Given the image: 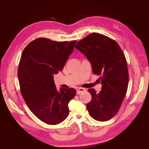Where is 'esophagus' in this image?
Segmentation results:
<instances>
[{"label":"esophagus","mask_w":149,"mask_h":149,"mask_svg":"<svg viewBox=\"0 0 149 149\" xmlns=\"http://www.w3.org/2000/svg\"><path fill=\"white\" fill-rule=\"evenodd\" d=\"M76 91H77L78 94H79L81 93H82L86 91V89L83 88H78L77 89H76Z\"/></svg>","instance_id":"esophagus-1"}]
</instances>
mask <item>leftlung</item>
I'll return each mask as SVG.
<instances>
[{"label":"left lung","mask_w":149,"mask_h":149,"mask_svg":"<svg viewBox=\"0 0 149 149\" xmlns=\"http://www.w3.org/2000/svg\"><path fill=\"white\" fill-rule=\"evenodd\" d=\"M76 48L86 56L94 74L100 76V93L89 89L92 100L87 104L89 113L98 121H106L117 114L127 93L129 71L127 61L115 40L93 33L76 43Z\"/></svg>","instance_id":"1"}]
</instances>
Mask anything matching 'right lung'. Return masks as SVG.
<instances>
[{"label":"right lung","instance_id":"obj_1","mask_svg":"<svg viewBox=\"0 0 149 149\" xmlns=\"http://www.w3.org/2000/svg\"><path fill=\"white\" fill-rule=\"evenodd\" d=\"M76 43L38 38L22 54L17 73L22 96L32 113L46 124H58L68 116V103L76 91H58L53 76L62 71Z\"/></svg>","mask_w":149,"mask_h":149}]
</instances>
